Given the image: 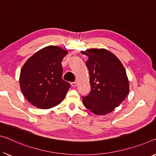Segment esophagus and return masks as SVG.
Segmentation results:
<instances>
[{
    "label": "esophagus",
    "mask_w": 156,
    "mask_h": 156,
    "mask_svg": "<svg viewBox=\"0 0 156 156\" xmlns=\"http://www.w3.org/2000/svg\"><path fill=\"white\" fill-rule=\"evenodd\" d=\"M71 86H73V87H76V86H77V82H76V81H74V82H72Z\"/></svg>",
    "instance_id": "34e87169"
}]
</instances>
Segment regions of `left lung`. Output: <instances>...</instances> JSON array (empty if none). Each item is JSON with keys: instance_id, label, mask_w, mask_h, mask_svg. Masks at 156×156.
Instances as JSON below:
<instances>
[{"instance_id": "obj_1", "label": "left lung", "mask_w": 156, "mask_h": 156, "mask_svg": "<svg viewBox=\"0 0 156 156\" xmlns=\"http://www.w3.org/2000/svg\"><path fill=\"white\" fill-rule=\"evenodd\" d=\"M81 53L88 57L86 65L91 87L89 94L82 97L83 105L95 114H109L119 106L129 93L125 68L119 59L107 49H90Z\"/></svg>"}]
</instances>
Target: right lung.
Listing matches in <instances>:
<instances>
[{
    "instance_id": "right-lung-1",
    "label": "right lung",
    "mask_w": 156,
    "mask_h": 156,
    "mask_svg": "<svg viewBox=\"0 0 156 156\" xmlns=\"http://www.w3.org/2000/svg\"><path fill=\"white\" fill-rule=\"evenodd\" d=\"M68 51L48 46L33 54L21 70L20 83L23 95L30 104L49 109L60 104L70 88L62 78L61 62Z\"/></svg>"
}]
</instances>
